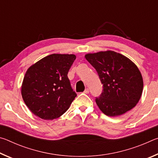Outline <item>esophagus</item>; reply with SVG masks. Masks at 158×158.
Returning <instances> with one entry per match:
<instances>
[{
  "instance_id": "obj_1",
  "label": "esophagus",
  "mask_w": 158,
  "mask_h": 158,
  "mask_svg": "<svg viewBox=\"0 0 158 158\" xmlns=\"http://www.w3.org/2000/svg\"><path fill=\"white\" fill-rule=\"evenodd\" d=\"M84 93H85V94H88V93H89V89H85V90L84 91Z\"/></svg>"
}]
</instances>
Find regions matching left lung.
<instances>
[{
	"label": "left lung",
	"mask_w": 158,
	"mask_h": 158,
	"mask_svg": "<svg viewBox=\"0 0 158 158\" xmlns=\"http://www.w3.org/2000/svg\"><path fill=\"white\" fill-rule=\"evenodd\" d=\"M85 58L97 71L103 85L102 93L95 98L100 110L108 116H117L135 107L143 87L137 66L113 51L88 53Z\"/></svg>",
	"instance_id": "8db88e82"
}]
</instances>
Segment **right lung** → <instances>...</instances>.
<instances>
[{
	"label": "right lung",
	"instance_id": "right-lung-1",
	"mask_svg": "<svg viewBox=\"0 0 158 158\" xmlns=\"http://www.w3.org/2000/svg\"><path fill=\"white\" fill-rule=\"evenodd\" d=\"M75 59L74 54L53 53L28 69L21 95L32 113L42 119L53 120L68 110L77 96L68 77Z\"/></svg>",
	"mask_w": 158,
	"mask_h": 158
}]
</instances>
